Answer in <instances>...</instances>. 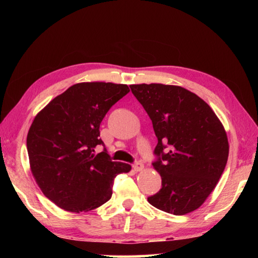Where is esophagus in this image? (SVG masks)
I'll return each mask as SVG.
<instances>
[{
  "instance_id": "34e87169",
  "label": "esophagus",
  "mask_w": 258,
  "mask_h": 258,
  "mask_svg": "<svg viewBox=\"0 0 258 258\" xmlns=\"http://www.w3.org/2000/svg\"><path fill=\"white\" fill-rule=\"evenodd\" d=\"M133 168H134L135 172L142 171V169H143V164L141 163V161H135V163L133 164Z\"/></svg>"
}]
</instances>
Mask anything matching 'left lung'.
<instances>
[{"label":"left lung","instance_id":"1","mask_svg":"<svg viewBox=\"0 0 258 258\" xmlns=\"http://www.w3.org/2000/svg\"><path fill=\"white\" fill-rule=\"evenodd\" d=\"M130 87L158 140L152 166L161 176V189L148 202L173 215L196 211L215 189L228 161L223 125L203 99L181 86Z\"/></svg>","mask_w":258,"mask_h":258}]
</instances>
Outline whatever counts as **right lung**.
Returning <instances> with one entry per match:
<instances>
[{
    "instance_id": "1",
    "label": "right lung",
    "mask_w": 258,
    "mask_h": 258,
    "mask_svg": "<svg viewBox=\"0 0 258 258\" xmlns=\"http://www.w3.org/2000/svg\"><path fill=\"white\" fill-rule=\"evenodd\" d=\"M130 92L125 84L78 83L37 113L27 134L35 181L46 198L67 212H89L111 198L115 177L131 165L95 154L100 124L109 109Z\"/></svg>"
}]
</instances>
